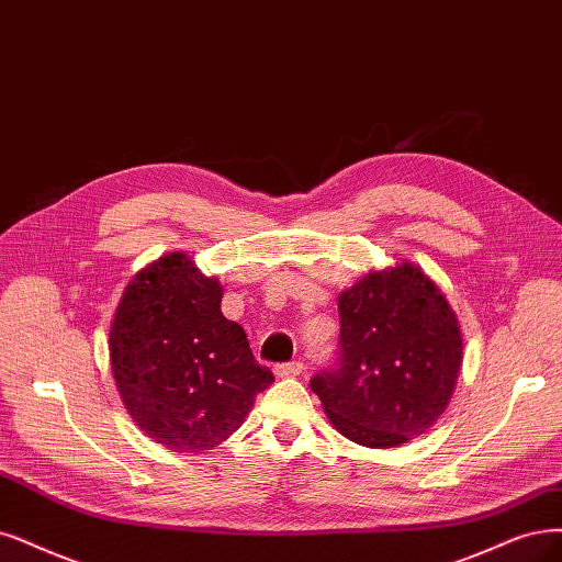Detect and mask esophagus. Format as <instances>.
Listing matches in <instances>:
<instances>
[{
	"mask_svg": "<svg viewBox=\"0 0 562 562\" xmlns=\"http://www.w3.org/2000/svg\"><path fill=\"white\" fill-rule=\"evenodd\" d=\"M273 372L278 378H296L303 372V363L301 361H286V363H278L273 368Z\"/></svg>",
	"mask_w": 562,
	"mask_h": 562,
	"instance_id": "obj_1",
	"label": "esophagus"
}]
</instances>
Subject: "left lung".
Returning <instances> with one entry per match:
<instances>
[{"label":"left lung","instance_id":"8db88e82","mask_svg":"<svg viewBox=\"0 0 562 562\" xmlns=\"http://www.w3.org/2000/svg\"><path fill=\"white\" fill-rule=\"evenodd\" d=\"M336 361L310 380L345 438L398 447L445 412L463 363L461 328L419 268L368 273L338 301Z\"/></svg>","mask_w":562,"mask_h":562}]
</instances>
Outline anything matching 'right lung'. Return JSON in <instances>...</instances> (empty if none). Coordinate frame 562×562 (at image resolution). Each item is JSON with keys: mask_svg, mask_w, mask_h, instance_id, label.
<instances>
[{"mask_svg": "<svg viewBox=\"0 0 562 562\" xmlns=\"http://www.w3.org/2000/svg\"><path fill=\"white\" fill-rule=\"evenodd\" d=\"M220 303L217 280L184 255H166L132 280L111 326L124 407L148 438L180 453L226 440L276 382Z\"/></svg>", "mask_w": 562, "mask_h": 562, "instance_id": "1", "label": "right lung"}]
</instances>
